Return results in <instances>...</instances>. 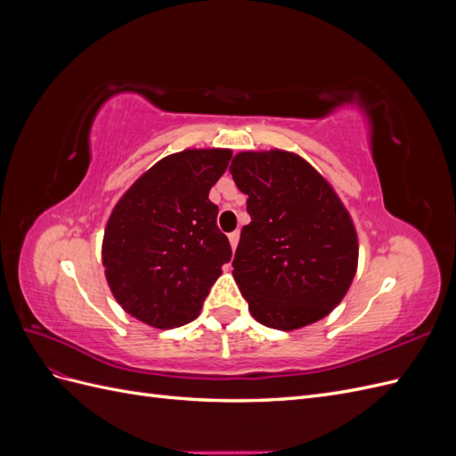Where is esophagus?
I'll return each mask as SVG.
<instances>
[{"label":"esophagus","mask_w":456,"mask_h":456,"mask_svg":"<svg viewBox=\"0 0 456 456\" xmlns=\"http://www.w3.org/2000/svg\"><path fill=\"white\" fill-rule=\"evenodd\" d=\"M228 241H230V245H232V251H236L238 241H240V232H232V233H228Z\"/></svg>","instance_id":"obj_1"}]
</instances>
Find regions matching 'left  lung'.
I'll use <instances>...</instances> for the list:
<instances>
[{"label": "left lung", "mask_w": 456, "mask_h": 456, "mask_svg": "<svg viewBox=\"0 0 456 456\" xmlns=\"http://www.w3.org/2000/svg\"><path fill=\"white\" fill-rule=\"evenodd\" d=\"M230 173L251 223L233 256V280L262 325L293 330L322 320L346 295L357 233L337 191L291 151H241Z\"/></svg>", "instance_id": "left-lung-1"}]
</instances>
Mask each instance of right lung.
<instances>
[{"instance_id":"add662e5","label":"right lung","mask_w":456,"mask_h":456,"mask_svg":"<svg viewBox=\"0 0 456 456\" xmlns=\"http://www.w3.org/2000/svg\"><path fill=\"white\" fill-rule=\"evenodd\" d=\"M232 150H184L159 159L116 203L102 240L110 291L121 308L156 329L198 317L232 258L209 190Z\"/></svg>"}]
</instances>
